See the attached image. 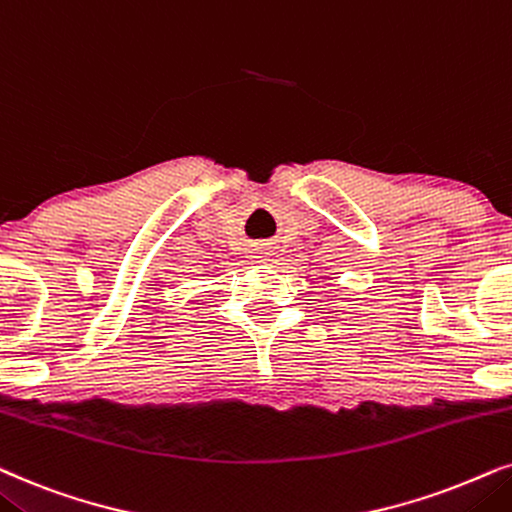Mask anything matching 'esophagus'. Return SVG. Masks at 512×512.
Segmentation results:
<instances>
[{
	"label": "esophagus",
	"mask_w": 512,
	"mask_h": 512,
	"mask_svg": "<svg viewBox=\"0 0 512 512\" xmlns=\"http://www.w3.org/2000/svg\"><path fill=\"white\" fill-rule=\"evenodd\" d=\"M257 260H260V262L269 260V252H257Z\"/></svg>",
	"instance_id": "1"
}]
</instances>
